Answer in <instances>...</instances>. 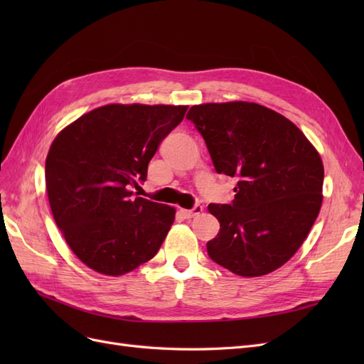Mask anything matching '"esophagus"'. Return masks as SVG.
I'll return each mask as SVG.
<instances>
[{"label": "esophagus", "instance_id": "34e87169", "mask_svg": "<svg viewBox=\"0 0 364 364\" xmlns=\"http://www.w3.org/2000/svg\"><path fill=\"white\" fill-rule=\"evenodd\" d=\"M203 206L202 205H196L193 209H181V214L183 215V218H193L196 215L202 214Z\"/></svg>", "mask_w": 364, "mask_h": 364}]
</instances>
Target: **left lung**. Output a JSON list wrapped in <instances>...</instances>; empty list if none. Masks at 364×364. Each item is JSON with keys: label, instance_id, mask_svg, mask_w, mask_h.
<instances>
[{"label": "left lung", "instance_id": "8db88e82", "mask_svg": "<svg viewBox=\"0 0 364 364\" xmlns=\"http://www.w3.org/2000/svg\"><path fill=\"white\" fill-rule=\"evenodd\" d=\"M186 118L203 136L215 171L237 179L232 203L208 206L220 223L206 243L209 258L246 278L277 270L321 211L317 150L290 119L257 103L199 105Z\"/></svg>", "mask_w": 364, "mask_h": 364}]
</instances>
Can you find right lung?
<instances>
[{
	"instance_id": "add662e5",
	"label": "right lung",
	"mask_w": 364,
	"mask_h": 364,
	"mask_svg": "<svg viewBox=\"0 0 364 364\" xmlns=\"http://www.w3.org/2000/svg\"><path fill=\"white\" fill-rule=\"evenodd\" d=\"M188 106L107 105L53 141L46 161L48 202L77 258L111 277L156 255L174 208L136 197L150 159Z\"/></svg>"
}]
</instances>
